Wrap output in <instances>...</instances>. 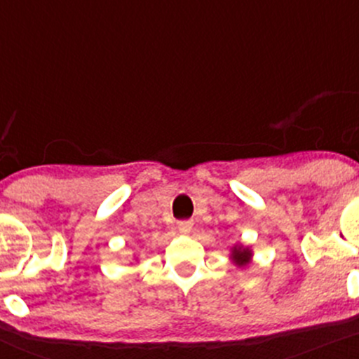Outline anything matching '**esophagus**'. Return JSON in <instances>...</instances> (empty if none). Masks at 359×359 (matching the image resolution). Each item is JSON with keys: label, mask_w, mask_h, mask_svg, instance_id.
I'll list each match as a JSON object with an SVG mask.
<instances>
[{"label": "esophagus", "mask_w": 359, "mask_h": 359, "mask_svg": "<svg viewBox=\"0 0 359 359\" xmlns=\"http://www.w3.org/2000/svg\"><path fill=\"white\" fill-rule=\"evenodd\" d=\"M178 229H180V232L188 233L193 229V220H180Z\"/></svg>", "instance_id": "obj_1"}]
</instances>
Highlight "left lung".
Masks as SVG:
<instances>
[{
  "instance_id": "8db88e82",
  "label": "left lung",
  "mask_w": 359,
  "mask_h": 359,
  "mask_svg": "<svg viewBox=\"0 0 359 359\" xmlns=\"http://www.w3.org/2000/svg\"><path fill=\"white\" fill-rule=\"evenodd\" d=\"M249 256H251V252H249V249H244L243 245H239V248H233L232 257L236 259V263L239 264V266H244V264H248V257Z\"/></svg>"
}]
</instances>
